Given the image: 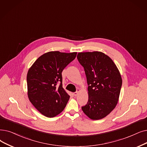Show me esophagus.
Wrapping results in <instances>:
<instances>
[{
	"mask_svg": "<svg viewBox=\"0 0 147 147\" xmlns=\"http://www.w3.org/2000/svg\"><path fill=\"white\" fill-rule=\"evenodd\" d=\"M80 92V89H77V91H76V92H74L73 93V94H74V96H77V95H78V94H79V92Z\"/></svg>",
	"mask_w": 147,
	"mask_h": 147,
	"instance_id": "34e87169",
	"label": "esophagus"
}]
</instances>
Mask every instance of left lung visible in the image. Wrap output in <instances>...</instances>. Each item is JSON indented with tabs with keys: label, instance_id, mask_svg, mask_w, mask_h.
I'll list each match as a JSON object with an SVG mask.
<instances>
[{
	"label": "left lung",
	"instance_id": "left-lung-1",
	"mask_svg": "<svg viewBox=\"0 0 147 147\" xmlns=\"http://www.w3.org/2000/svg\"><path fill=\"white\" fill-rule=\"evenodd\" d=\"M77 58L88 85V101L82 109L91 119L103 118L118 103L122 86L120 73L110 57L101 52H80Z\"/></svg>",
	"mask_w": 147,
	"mask_h": 147
}]
</instances>
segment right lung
<instances>
[{"label": "right lung", "mask_w": 147, "mask_h": 147, "mask_svg": "<svg viewBox=\"0 0 147 147\" xmlns=\"http://www.w3.org/2000/svg\"><path fill=\"white\" fill-rule=\"evenodd\" d=\"M77 52H49L38 58L27 74L28 98L43 115L52 118L65 107L69 95L62 88V72ZM60 83L59 87L57 86Z\"/></svg>", "instance_id": "1"}]
</instances>
